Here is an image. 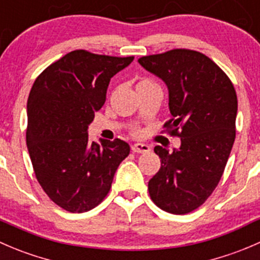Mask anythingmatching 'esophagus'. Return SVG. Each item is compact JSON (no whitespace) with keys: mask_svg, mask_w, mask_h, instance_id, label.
I'll return each mask as SVG.
<instances>
[{"mask_svg":"<svg viewBox=\"0 0 260 260\" xmlns=\"http://www.w3.org/2000/svg\"><path fill=\"white\" fill-rule=\"evenodd\" d=\"M132 151L133 152H137V153H146V152H150L151 147L146 143H135L132 146Z\"/></svg>","mask_w":260,"mask_h":260,"instance_id":"obj_1","label":"esophagus"}]
</instances>
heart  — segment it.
<instances>
[{"instance_id": "b5f03b06", "label": "heart", "mask_w": 260, "mask_h": 260, "mask_svg": "<svg viewBox=\"0 0 260 260\" xmlns=\"http://www.w3.org/2000/svg\"><path fill=\"white\" fill-rule=\"evenodd\" d=\"M141 82H148V81H141ZM141 82H140V84H141Z\"/></svg>"}]
</instances>
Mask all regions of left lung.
<instances>
[{"mask_svg": "<svg viewBox=\"0 0 260 260\" xmlns=\"http://www.w3.org/2000/svg\"><path fill=\"white\" fill-rule=\"evenodd\" d=\"M138 63L169 90L173 117L165 127L180 137L173 152L156 146L161 168L148 181L151 200L174 215L202 206L217 186L235 141L238 98L230 79L207 55L173 49Z\"/></svg>", "mask_w": 260, "mask_h": 260, "instance_id": "1", "label": "left lung"}]
</instances>
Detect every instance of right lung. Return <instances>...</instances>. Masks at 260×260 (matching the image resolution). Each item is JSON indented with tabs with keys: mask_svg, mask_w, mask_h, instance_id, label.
I'll return each instance as SVG.
<instances>
[{
	"mask_svg": "<svg viewBox=\"0 0 260 260\" xmlns=\"http://www.w3.org/2000/svg\"><path fill=\"white\" fill-rule=\"evenodd\" d=\"M132 60L74 50L45 69L30 90L26 146L35 176L69 212L99 205L129 155V145L119 138L89 142L87 129L104 105L110 79Z\"/></svg>",
	"mask_w": 260,
	"mask_h": 260,
	"instance_id": "1",
	"label": "right lung"
}]
</instances>
